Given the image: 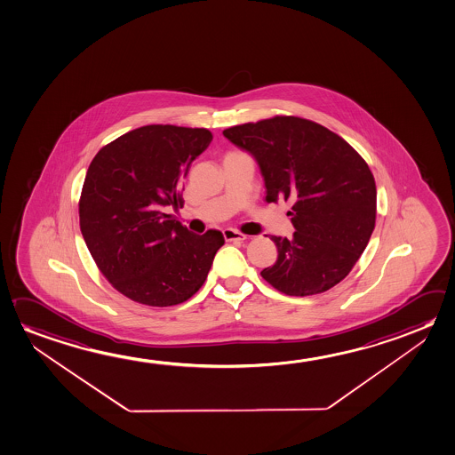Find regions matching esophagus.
Instances as JSON below:
<instances>
[{
  "instance_id": "esophagus-1",
  "label": "esophagus",
  "mask_w": 455,
  "mask_h": 455,
  "mask_svg": "<svg viewBox=\"0 0 455 455\" xmlns=\"http://www.w3.org/2000/svg\"><path fill=\"white\" fill-rule=\"evenodd\" d=\"M223 237L226 242H243L246 235H243L242 232L234 231V229H224Z\"/></svg>"
}]
</instances>
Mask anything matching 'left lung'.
I'll use <instances>...</instances> for the list:
<instances>
[{"instance_id":"8db88e82","label":"left lung","mask_w":455,"mask_h":455,"mask_svg":"<svg viewBox=\"0 0 455 455\" xmlns=\"http://www.w3.org/2000/svg\"><path fill=\"white\" fill-rule=\"evenodd\" d=\"M251 153L266 201H291L292 238L272 235L278 258L262 278L286 296L321 294L353 270L376 221V185L365 159L319 123L276 116L223 131Z\"/></svg>"}]
</instances>
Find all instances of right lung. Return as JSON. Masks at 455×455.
<instances>
[{"instance_id":"obj_1","label":"right lung","mask_w":455,"mask_h":455,"mask_svg":"<svg viewBox=\"0 0 455 455\" xmlns=\"http://www.w3.org/2000/svg\"><path fill=\"white\" fill-rule=\"evenodd\" d=\"M212 139L205 128L147 124L104 145L88 167L80 231L106 280L134 302H185L224 245L221 232L197 235L166 213L181 207L183 180Z\"/></svg>"}]
</instances>
